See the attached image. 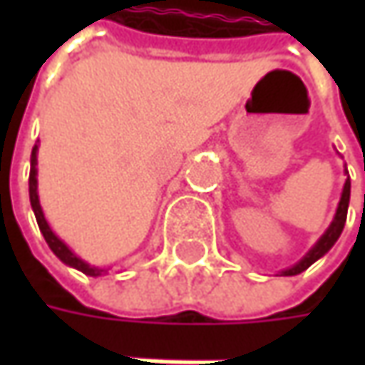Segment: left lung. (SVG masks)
Here are the masks:
<instances>
[{
    "instance_id": "1",
    "label": "left lung",
    "mask_w": 365,
    "mask_h": 365,
    "mask_svg": "<svg viewBox=\"0 0 365 365\" xmlns=\"http://www.w3.org/2000/svg\"><path fill=\"white\" fill-rule=\"evenodd\" d=\"M349 189H351V182H349V178L345 180V187L344 192H341V201H339V207H337V213H335V219H333V223L329 225V230L323 233V237L317 242V245L304 256V258L297 264V266H292V268H288L284 270V276H294V274H301L302 270H307L313 262L321 258V256H325L327 252H329L333 244L337 242V237L341 235L344 232V225H345V219H347V205H349Z\"/></svg>"
}]
</instances>
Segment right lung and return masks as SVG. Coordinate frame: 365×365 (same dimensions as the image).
Returning a JSON list of instances; mask_svg holds the SVG:
<instances>
[{"instance_id":"add662e5","label":"right lung","mask_w":365,"mask_h":365,"mask_svg":"<svg viewBox=\"0 0 365 365\" xmlns=\"http://www.w3.org/2000/svg\"><path fill=\"white\" fill-rule=\"evenodd\" d=\"M36 150L38 146H34L32 150V158H30V203H32V209H34V215L36 221H38V227H40V232L44 235V240H46V244L48 247L56 254V258H61L64 264H68V266H73V268H77L83 274H87V276H99V274L103 272L101 268H93L89 264H85L83 259L77 258L66 245L52 233V230L48 227V223H46V219H44V213H42V207H40V201H38V192H36Z\"/></svg>"}]
</instances>
